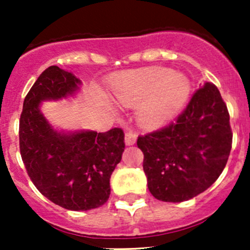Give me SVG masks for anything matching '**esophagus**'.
Here are the masks:
<instances>
[{
    "label": "esophagus",
    "instance_id": "34e87169",
    "mask_svg": "<svg viewBox=\"0 0 250 250\" xmlns=\"http://www.w3.org/2000/svg\"><path fill=\"white\" fill-rule=\"evenodd\" d=\"M135 141H137V135H135V133L133 132H127L125 135V145H133V144H135Z\"/></svg>",
    "mask_w": 250,
    "mask_h": 250
}]
</instances>
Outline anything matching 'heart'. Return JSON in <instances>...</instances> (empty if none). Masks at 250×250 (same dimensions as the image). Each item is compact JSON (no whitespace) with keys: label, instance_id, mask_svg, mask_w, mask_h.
I'll use <instances>...</instances> for the list:
<instances>
[{"label":"heart","instance_id":"heart-1","mask_svg":"<svg viewBox=\"0 0 250 250\" xmlns=\"http://www.w3.org/2000/svg\"><path fill=\"white\" fill-rule=\"evenodd\" d=\"M113 99L137 107V118L146 128H157L185 106L191 83L185 75L166 67H150L121 75L111 84Z\"/></svg>","mask_w":250,"mask_h":250}]
</instances>
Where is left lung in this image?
Returning a JSON list of instances; mask_svg holds the SVG:
<instances>
[{
  "label": "left lung",
  "instance_id": "left-lung-1",
  "mask_svg": "<svg viewBox=\"0 0 250 250\" xmlns=\"http://www.w3.org/2000/svg\"><path fill=\"white\" fill-rule=\"evenodd\" d=\"M151 195L184 202L210 188L232 146L230 115L218 88L204 83L174 123L138 138Z\"/></svg>",
  "mask_w": 250,
  "mask_h": 250
}]
</instances>
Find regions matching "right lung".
Wrapping results in <instances>:
<instances>
[{"label":"right lung","mask_w":250,"mask_h":250,"mask_svg":"<svg viewBox=\"0 0 250 250\" xmlns=\"http://www.w3.org/2000/svg\"><path fill=\"white\" fill-rule=\"evenodd\" d=\"M81 84L71 72L49 66L25 97L19 122L20 155L34 185L53 203L77 211L109 200L111 174L125 151L121 128L59 132L41 112L42 102L74 97Z\"/></svg>","instance_id":"obj_1"}]
</instances>
